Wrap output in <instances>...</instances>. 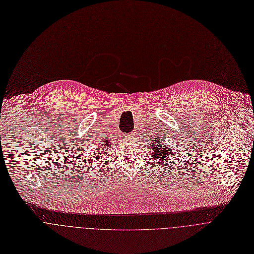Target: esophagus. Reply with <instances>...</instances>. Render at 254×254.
I'll return each instance as SVG.
<instances>
[{
  "label": "esophagus",
  "instance_id": "esophagus-1",
  "mask_svg": "<svg viewBox=\"0 0 254 254\" xmlns=\"http://www.w3.org/2000/svg\"><path fill=\"white\" fill-rule=\"evenodd\" d=\"M129 138H134V137H136V133L135 132H130V133H128V135H127Z\"/></svg>",
  "mask_w": 254,
  "mask_h": 254
}]
</instances>
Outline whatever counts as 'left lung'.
<instances>
[{"label": "left lung", "mask_w": 254, "mask_h": 254, "mask_svg": "<svg viewBox=\"0 0 254 254\" xmlns=\"http://www.w3.org/2000/svg\"><path fill=\"white\" fill-rule=\"evenodd\" d=\"M152 153L151 157L159 163H165V161L170 162L172 156H174V150L170 145H167L164 141L161 140L160 137H155L152 141Z\"/></svg>", "instance_id": "obj_1"}]
</instances>
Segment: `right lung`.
<instances>
[{"instance_id":"right-lung-1","label":"right lung","mask_w":254,"mask_h":254,"mask_svg":"<svg viewBox=\"0 0 254 254\" xmlns=\"http://www.w3.org/2000/svg\"><path fill=\"white\" fill-rule=\"evenodd\" d=\"M111 142H112V141H110V140H106V141L104 140V141H103V144H102V148L100 149V151H103V148H104V150L106 151V150L108 149L109 145L111 144ZM103 154H104V153H103Z\"/></svg>"}]
</instances>
